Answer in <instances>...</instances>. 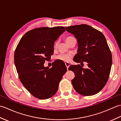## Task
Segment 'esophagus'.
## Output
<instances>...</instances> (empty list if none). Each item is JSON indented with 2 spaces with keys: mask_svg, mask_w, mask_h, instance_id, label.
<instances>
[{
  "mask_svg": "<svg viewBox=\"0 0 121 121\" xmlns=\"http://www.w3.org/2000/svg\"><path fill=\"white\" fill-rule=\"evenodd\" d=\"M65 65L66 66V68H67V69L68 70L69 66H70V64H69V62H65Z\"/></svg>",
  "mask_w": 121,
  "mask_h": 121,
  "instance_id": "1",
  "label": "esophagus"
}]
</instances>
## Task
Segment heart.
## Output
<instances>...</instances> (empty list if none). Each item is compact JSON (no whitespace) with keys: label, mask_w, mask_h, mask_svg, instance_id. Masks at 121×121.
Here are the masks:
<instances>
[{"label":"heart","mask_w":121,"mask_h":121,"mask_svg":"<svg viewBox=\"0 0 121 121\" xmlns=\"http://www.w3.org/2000/svg\"><path fill=\"white\" fill-rule=\"evenodd\" d=\"M75 39L74 37L69 36L65 38V42L66 43H70L71 41L73 39ZM57 42H55V45H54V47H56L57 46ZM73 57V55L71 53H61L60 55H58L56 56V59L58 60H62L63 61H65V62H69V61L71 60V59Z\"/></svg>","instance_id":"b5f03b06"}]
</instances>
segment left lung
Returning <instances> with one entry per match:
<instances>
[{"instance_id": "left-lung-1", "label": "left lung", "mask_w": 121, "mask_h": 121, "mask_svg": "<svg viewBox=\"0 0 121 121\" xmlns=\"http://www.w3.org/2000/svg\"><path fill=\"white\" fill-rule=\"evenodd\" d=\"M78 41V53L73 60L81 65H70L75 77L72 80L73 88L83 96L97 94L108 80L112 59L111 52L104 36L98 30L87 24L76 25L65 27ZM84 62L89 68H83Z\"/></svg>"}]
</instances>
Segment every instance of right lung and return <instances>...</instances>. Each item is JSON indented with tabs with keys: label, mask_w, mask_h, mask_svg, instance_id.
Instances as JSON below:
<instances>
[{
	"label": "right lung",
	"mask_w": 121,
	"mask_h": 121,
	"mask_svg": "<svg viewBox=\"0 0 121 121\" xmlns=\"http://www.w3.org/2000/svg\"><path fill=\"white\" fill-rule=\"evenodd\" d=\"M65 30L62 26L38 27L23 35L14 52V63L20 81L33 96L47 99L57 91L59 82L67 71L62 61L44 67L53 53V45Z\"/></svg>",
	"instance_id": "add662e5"
}]
</instances>
